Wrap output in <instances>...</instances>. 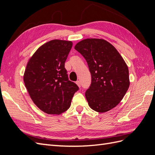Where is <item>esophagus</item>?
Returning <instances> with one entry per match:
<instances>
[{
	"label": "esophagus",
	"instance_id": "esophagus-1",
	"mask_svg": "<svg viewBox=\"0 0 155 155\" xmlns=\"http://www.w3.org/2000/svg\"><path fill=\"white\" fill-rule=\"evenodd\" d=\"M76 85H77L79 87H81V83H80V81H77L76 82Z\"/></svg>",
	"mask_w": 155,
	"mask_h": 155
}]
</instances>
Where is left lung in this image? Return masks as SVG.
<instances>
[{
    "instance_id": "left-lung-1",
    "label": "left lung",
    "mask_w": 155,
    "mask_h": 155,
    "mask_svg": "<svg viewBox=\"0 0 155 155\" xmlns=\"http://www.w3.org/2000/svg\"><path fill=\"white\" fill-rule=\"evenodd\" d=\"M74 48L85 58L91 74V85L85 92L89 107L101 113L112 109L122 100L130 85L124 59L103 39H83Z\"/></svg>"
}]
</instances>
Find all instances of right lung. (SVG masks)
Listing matches in <instances>:
<instances>
[{
    "mask_svg": "<svg viewBox=\"0 0 155 155\" xmlns=\"http://www.w3.org/2000/svg\"><path fill=\"white\" fill-rule=\"evenodd\" d=\"M72 46L54 39L41 45L27 63L23 80L31 100L46 114L59 115L71 105L76 84L68 80L64 63Z\"/></svg>",
    "mask_w": 155,
    "mask_h": 155,
    "instance_id": "obj_1",
    "label": "right lung"
}]
</instances>
